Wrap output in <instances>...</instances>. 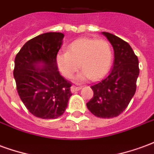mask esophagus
I'll return each instance as SVG.
<instances>
[{
    "mask_svg": "<svg viewBox=\"0 0 154 154\" xmlns=\"http://www.w3.org/2000/svg\"><path fill=\"white\" fill-rule=\"evenodd\" d=\"M82 89V87H77L76 85H72V87H71V91L72 92H76L77 91H79Z\"/></svg>",
    "mask_w": 154,
    "mask_h": 154,
    "instance_id": "1",
    "label": "esophagus"
}]
</instances>
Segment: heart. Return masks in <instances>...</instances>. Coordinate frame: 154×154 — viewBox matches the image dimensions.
<instances>
[{"label": "heart", "instance_id": "heart-1", "mask_svg": "<svg viewBox=\"0 0 154 154\" xmlns=\"http://www.w3.org/2000/svg\"><path fill=\"white\" fill-rule=\"evenodd\" d=\"M57 67L67 78H71L79 68L82 69L77 76V81L83 82L90 77L97 81L109 71L112 62L110 44L104 39L82 38L69 45L68 52L57 55Z\"/></svg>", "mask_w": 154, "mask_h": 154}]
</instances>
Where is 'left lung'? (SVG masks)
I'll use <instances>...</instances> for the list:
<instances>
[{
  "mask_svg": "<svg viewBox=\"0 0 154 154\" xmlns=\"http://www.w3.org/2000/svg\"><path fill=\"white\" fill-rule=\"evenodd\" d=\"M114 48L115 60L110 73L93 84V97L87 103L88 110L100 118H113L122 113L136 91L139 59L127 42L108 32H102Z\"/></svg>",
  "mask_w": 154,
  "mask_h": 154,
  "instance_id": "left-lung-1",
  "label": "left lung"
}]
</instances>
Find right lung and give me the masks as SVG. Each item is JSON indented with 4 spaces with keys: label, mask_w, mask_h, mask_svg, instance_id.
Here are the masks:
<instances>
[{
    "label": "right lung",
    "mask_w": 154,
    "mask_h": 154,
    "mask_svg": "<svg viewBox=\"0 0 154 154\" xmlns=\"http://www.w3.org/2000/svg\"><path fill=\"white\" fill-rule=\"evenodd\" d=\"M63 37L58 32L38 35L26 42L15 58L19 96L29 111L41 119L62 116L72 96V85L57 71L56 60Z\"/></svg>",
    "instance_id": "obj_1"
}]
</instances>
